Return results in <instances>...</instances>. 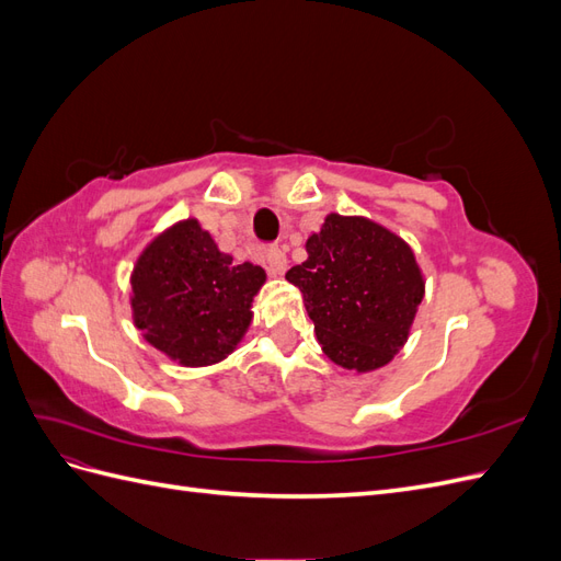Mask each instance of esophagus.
I'll return each instance as SVG.
<instances>
[{
    "instance_id": "34e87169",
    "label": "esophagus",
    "mask_w": 561,
    "mask_h": 561,
    "mask_svg": "<svg viewBox=\"0 0 561 561\" xmlns=\"http://www.w3.org/2000/svg\"><path fill=\"white\" fill-rule=\"evenodd\" d=\"M266 268H268V274H274V276L285 274V271H287V254H285L283 248L274 245V248L266 250Z\"/></svg>"
}]
</instances>
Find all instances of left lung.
<instances>
[{
    "label": "left lung",
    "instance_id": "1",
    "mask_svg": "<svg viewBox=\"0 0 561 561\" xmlns=\"http://www.w3.org/2000/svg\"><path fill=\"white\" fill-rule=\"evenodd\" d=\"M307 252L285 278L299 287L322 353L358 375L388 365L426 293L410 243L367 217L330 213Z\"/></svg>",
    "mask_w": 561,
    "mask_h": 561
}]
</instances>
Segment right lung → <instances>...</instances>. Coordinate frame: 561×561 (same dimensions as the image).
<instances>
[{"mask_svg": "<svg viewBox=\"0 0 561 561\" xmlns=\"http://www.w3.org/2000/svg\"><path fill=\"white\" fill-rule=\"evenodd\" d=\"M266 280L257 264H236L198 219L161 231L130 274L135 328L182 367L222 363L243 342L252 299Z\"/></svg>", "mask_w": 561, "mask_h": 561, "instance_id": "right-lung-1", "label": "right lung"}]
</instances>
